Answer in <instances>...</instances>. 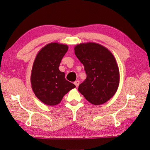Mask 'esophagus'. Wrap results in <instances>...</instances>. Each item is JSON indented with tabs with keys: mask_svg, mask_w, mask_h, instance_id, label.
<instances>
[{
	"mask_svg": "<svg viewBox=\"0 0 150 150\" xmlns=\"http://www.w3.org/2000/svg\"><path fill=\"white\" fill-rule=\"evenodd\" d=\"M74 84L76 85V87H78L79 85V81H76L74 83Z\"/></svg>",
	"mask_w": 150,
	"mask_h": 150,
	"instance_id": "1",
	"label": "esophagus"
}]
</instances>
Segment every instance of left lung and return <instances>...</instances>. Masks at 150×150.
Returning a JSON list of instances; mask_svg holds the SVG:
<instances>
[{
  "instance_id": "1",
  "label": "left lung",
  "mask_w": 150,
  "mask_h": 150,
  "mask_svg": "<svg viewBox=\"0 0 150 150\" xmlns=\"http://www.w3.org/2000/svg\"><path fill=\"white\" fill-rule=\"evenodd\" d=\"M74 49L87 75L79 86V92L94 105L105 103L115 94L120 84L115 57L106 47L95 42L79 44Z\"/></svg>"
}]
</instances>
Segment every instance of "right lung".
I'll use <instances>...</instances> for the list:
<instances>
[{"mask_svg": "<svg viewBox=\"0 0 150 150\" xmlns=\"http://www.w3.org/2000/svg\"><path fill=\"white\" fill-rule=\"evenodd\" d=\"M67 50L66 44L51 42L43 47L35 56L30 76L32 89L35 96L47 105L59 104L64 95L76 88L59 69Z\"/></svg>", "mask_w": 150, "mask_h": 150, "instance_id": "1", "label": "right lung"}]
</instances>
